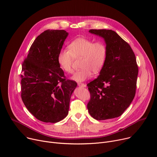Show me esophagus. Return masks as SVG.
<instances>
[{
  "mask_svg": "<svg viewBox=\"0 0 157 157\" xmlns=\"http://www.w3.org/2000/svg\"><path fill=\"white\" fill-rule=\"evenodd\" d=\"M78 85L80 87H86V84H84V83H78Z\"/></svg>",
  "mask_w": 157,
  "mask_h": 157,
  "instance_id": "1",
  "label": "esophagus"
}]
</instances>
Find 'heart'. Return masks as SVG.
<instances>
[{"instance_id": "heart-1", "label": "heart", "mask_w": 157, "mask_h": 157, "mask_svg": "<svg viewBox=\"0 0 157 157\" xmlns=\"http://www.w3.org/2000/svg\"><path fill=\"white\" fill-rule=\"evenodd\" d=\"M108 56V48L102 41L78 37L73 40L69 49H62L58 53L57 62L60 69L67 73L73 71L74 58L81 57V69L74 72L71 79L77 82L84 81L92 76V71L97 74L104 67Z\"/></svg>"}]
</instances>
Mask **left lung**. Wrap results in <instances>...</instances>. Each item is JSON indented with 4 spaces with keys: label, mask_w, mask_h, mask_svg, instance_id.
I'll use <instances>...</instances> for the list:
<instances>
[{
    "label": "left lung",
    "mask_w": 157,
    "mask_h": 157,
    "mask_svg": "<svg viewBox=\"0 0 157 157\" xmlns=\"http://www.w3.org/2000/svg\"><path fill=\"white\" fill-rule=\"evenodd\" d=\"M104 39L108 56L97 79L87 85L91 98L88 112L97 120L117 118L132 102L136 90L138 67L130 45L112 30H90Z\"/></svg>",
    "instance_id": "8db88e82"
}]
</instances>
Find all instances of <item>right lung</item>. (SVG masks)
Returning <instances> with one entry per match:
<instances>
[{
  "label": "right lung",
  "mask_w": 157,
  "mask_h": 157,
  "mask_svg": "<svg viewBox=\"0 0 157 157\" xmlns=\"http://www.w3.org/2000/svg\"><path fill=\"white\" fill-rule=\"evenodd\" d=\"M68 32L47 30L37 37L22 64V101L39 120L56 123L67 117L71 97L77 86L66 80L57 62Z\"/></svg>",
  "instance_id": "add662e5"
}]
</instances>
